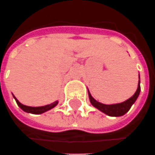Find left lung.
<instances>
[{
	"label": "left lung",
	"mask_w": 155,
	"mask_h": 155,
	"mask_svg": "<svg viewBox=\"0 0 155 155\" xmlns=\"http://www.w3.org/2000/svg\"><path fill=\"white\" fill-rule=\"evenodd\" d=\"M141 88H140V80H138V85H137V89L136 93L133 94L130 99L127 100H126L122 103L116 104H101L100 102L96 101L92 95L90 94V93L88 91V96H89V100L91 104L95 107V108L99 109L100 111L104 112V114L108 115L110 116H123L124 114H126L127 112L128 111L131 106L134 104V102L136 101L137 99V97L139 95L140 93Z\"/></svg>",
	"instance_id": "8db88e82"
}]
</instances>
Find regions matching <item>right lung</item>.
I'll return each mask as SVG.
<instances>
[{"label": "right lung", "instance_id": "add662e5", "mask_svg": "<svg viewBox=\"0 0 155 155\" xmlns=\"http://www.w3.org/2000/svg\"><path fill=\"white\" fill-rule=\"evenodd\" d=\"M14 97V96H13ZM15 100L17 102V104L18 105L20 108L22 109V110H24L25 112H28V113H32V114H42L44 112L47 111L51 109L54 108L55 105L57 104V101H55L54 103H52L51 104H47V105H44V106H39V107H31V106H27V105H24V104H21L19 102L18 100H17L14 97Z\"/></svg>", "mask_w": 155, "mask_h": 155}]
</instances>
